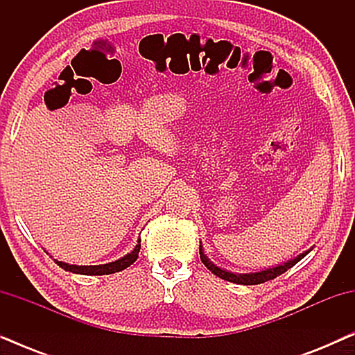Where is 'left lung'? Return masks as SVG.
I'll return each instance as SVG.
<instances>
[{
	"label": "left lung",
	"mask_w": 355,
	"mask_h": 355,
	"mask_svg": "<svg viewBox=\"0 0 355 355\" xmlns=\"http://www.w3.org/2000/svg\"><path fill=\"white\" fill-rule=\"evenodd\" d=\"M312 250V249H310ZM310 250L304 252V254H300L295 257L293 260H288L286 263H281L278 266H273V268H266V270H261V271H257V273H231V271L227 270H223L220 266H216L213 261L208 260V257L203 254V247L200 245V260L203 261V265L207 266L208 270L211 271L213 275H216L218 278L225 279V281H230V283H236V284H245V286H250V284H260V283H265V281H270V279H275L276 276L283 275L284 271H288L289 268H293V266L297 263L304 259L305 255L309 254Z\"/></svg>",
	"instance_id": "1"
}]
</instances>
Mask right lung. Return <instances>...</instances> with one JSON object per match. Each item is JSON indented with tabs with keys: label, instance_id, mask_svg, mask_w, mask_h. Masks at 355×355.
I'll return each mask as SVG.
<instances>
[{
	"label": "right lung",
	"instance_id": "obj_1",
	"mask_svg": "<svg viewBox=\"0 0 355 355\" xmlns=\"http://www.w3.org/2000/svg\"><path fill=\"white\" fill-rule=\"evenodd\" d=\"M139 252H140V239L139 244L134 247V250L130 254L121 257L119 260L110 261V263L105 265H69L64 263V261H58L55 260L58 265L61 266L62 270L71 271V273H77V275H90V276H98V275H111V273H118V271H123L134 263L135 260L139 259Z\"/></svg>",
	"mask_w": 355,
	"mask_h": 355
}]
</instances>
